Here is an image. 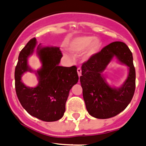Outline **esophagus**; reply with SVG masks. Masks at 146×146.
<instances>
[{
  "label": "esophagus",
  "mask_w": 146,
  "mask_h": 146,
  "mask_svg": "<svg viewBox=\"0 0 146 146\" xmlns=\"http://www.w3.org/2000/svg\"><path fill=\"white\" fill-rule=\"evenodd\" d=\"M77 72H78V76H81V73H82V70H81L80 68H78L77 69Z\"/></svg>",
  "instance_id": "34e87169"
}]
</instances>
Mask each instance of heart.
<instances>
[{
	"label": "heart",
	"mask_w": 146,
	"mask_h": 146,
	"mask_svg": "<svg viewBox=\"0 0 146 146\" xmlns=\"http://www.w3.org/2000/svg\"><path fill=\"white\" fill-rule=\"evenodd\" d=\"M102 42L99 38L92 36H82L73 38L66 44L68 51L79 53L84 51L82 57L84 59H90L96 54L100 50Z\"/></svg>",
	"instance_id": "obj_1"
}]
</instances>
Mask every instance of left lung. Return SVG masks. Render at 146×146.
<instances>
[{
	"mask_svg": "<svg viewBox=\"0 0 146 146\" xmlns=\"http://www.w3.org/2000/svg\"><path fill=\"white\" fill-rule=\"evenodd\" d=\"M114 57L129 68L127 79L119 88L110 86L102 74ZM80 80L86 108L90 115L98 119L117 115L127 108L134 94L136 71L132 53L124 42H112L82 64Z\"/></svg>",
	"mask_w": 146,
	"mask_h": 146,
	"instance_id": "1",
	"label": "left lung"
}]
</instances>
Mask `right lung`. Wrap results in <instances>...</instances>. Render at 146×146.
<instances>
[{"mask_svg": "<svg viewBox=\"0 0 146 146\" xmlns=\"http://www.w3.org/2000/svg\"><path fill=\"white\" fill-rule=\"evenodd\" d=\"M35 48L42 64L37 71L28 64ZM61 57L59 47L37 45L34 38L21 50L15 68V90L19 102L29 114L45 122H54L64 116L69 92L79 79L76 66H59ZM27 72L35 73L38 80L36 87L23 83L21 77Z\"/></svg>", "mask_w": 146, "mask_h": 146, "instance_id": "add662e5", "label": "right lung"}]
</instances>
